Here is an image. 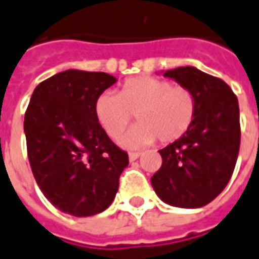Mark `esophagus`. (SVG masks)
I'll return each mask as SVG.
<instances>
[{
  "instance_id": "1",
  "label": "esophagus",
  "mask_w": 259,
  "mask_h": 259,
  "mask_svg": "<svg viewBox=\"0 0 259 259\" xmlns=\"http://www.w3.org/2000/svg\"><path fill=\"white\" fill-rule=\"evenodd\" d=\"M140 157V153H129V160L130 161H136L137 158Z\"/></svg>"
}]
</instances>
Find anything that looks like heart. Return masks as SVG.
Returning a JSON list of instances; mask_svg holds the SVG:
<instances>
[{"mask_svg":"<svg viewBox=\"0 0 259 259\" xmlns=\"http://www.w3.org/2000/svg\"><path fill=\"white\" fill-rule=\"evenodd\" d=\"M97 122L111 139L123 133L133 115L139 124L122 137V146L139 148L160 139L172 143L191 129L196 116V98L185 87L171 85L157 77H135L124 81L119 95L102 92L94 104Z\"/></svg>","mask_w":259,"mask_h":259,"instance_id":"1","label":"heart"}]
</instances>
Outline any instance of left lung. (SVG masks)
I'll return each instance as SVG.
<instances>
[{
  "label": "left lung",
  "instance_id": "1",
  "mask_svg": "<svg viewBox=\"0 0 259 259\" xmlns=\"http://www.w3.org/2000/svg\"><path fill=\"white\" fill-rule=\"evenodd\" d=\"M196 98L191 129L158 153L161 168L151 185L167 205L198 209L210 203L229 184L240 150L238 101L223 79L186 66L162 74Z\"/></svg>",
  "mask_w": 259,
  "mask_h": 259
}]
</instances>
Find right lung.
Segmentation results:
<instances>
[{
	"instance_id": "obj_1",
	"label": "right lung",
	"mask_w": 259,
	"mask_h": 259,
	"mask_svg": "<svg viewBox=\"0 0 259 259\" xmlns=\"http://www.w3.org/2000/svg\"><path fill=\"white\" fill-rule=\"evenodd\" d=\"M106 73L66 70L36 87L23 130L30 168L43 195L75 218L108 209L129 165L94 115L99 95L116 82Z\"/></svg>"
}]
</instances>
